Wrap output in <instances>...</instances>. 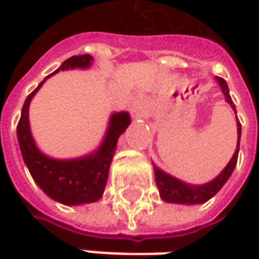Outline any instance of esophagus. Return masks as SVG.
Listing matches in <instances>:
<instances>
[{"label": "esophagus", "mask_w": 259, "mask_h": 259, "mask_svg": "<svg viewBox=\"0 0 259 259\" xmlns=\"http://www.w3.org/2000/svg\"><path fill=\"white\" fill-rule=\"evenodd\" d=\"M131 114L137 116V118H144L147 115V108H145V104L143 101H137L134 102V105L131 106Z\"/></svg>", "instance_id": "1"}]
</instances>
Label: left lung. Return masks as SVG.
<instances>
[{"label": "left lung", "mask_w": 259, "mask_h": 259, "mask_svg": "<svg viewBox=\"0 0 259 259\" xmlns=\"http://www.w3.org/2000/svg\"><path fill=\"white\" fill-rule=\"evenodd\" d=\"M216 82L219 83L221 89H222V94L225 95V99L226 102L232 106V109L236 114V108L235 104L231 99V95H229V89H228V83L226 80L216 76ZM236 126H238V145H236V150H235L234 157L231 158V161L228 163V165L222 170V173L219 174L216 179H213L212 182L206 184H200V186H193V184H187L176 179L170 174L161 171L158 167L154 165V176H155V184L160 190V196L161 199L167 202V203H180V204H199L207 202L210 197H213L214 194L218 193L224 184L228 182V179L231 177V174L234 171L236 161H238V153H239V143H241V124H239V119L236 116Z\"/></svg>", "instance_id": "left-lung-1"}]
</instances>
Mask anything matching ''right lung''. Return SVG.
<instances>
[{
    "instance_id": "1",
    "label": "right lung",
    "mask_w": 259,
    "mask_h": 259,
    "mask_svg": "<svg viewBox=\"0 0 259 259\" xmlns=\"http://www.w3.org/2000/svg\"><path fill=\"white\" fill-rule=\"evenodd\" d=\"M92 56H72L65 60L62 66L53 72L67 69H86L92 63ZM46 77V79H47ZM45 79V80H46ZM45 80L27 96L21 116L17 125V138L21 150V155L28 171L34 182L49 197L56 202L75 206V204L92 203L102 197L105 186L108 182L109 165L114 157L115 148L119 135L124 133L131 122L128 112L112 114L101 147L92 154L73 158V160H56L43 154L35 145L28 122V106L35 92L41 88Z\"/></svg>"
}]
</instances>
